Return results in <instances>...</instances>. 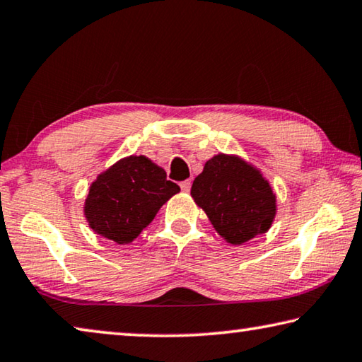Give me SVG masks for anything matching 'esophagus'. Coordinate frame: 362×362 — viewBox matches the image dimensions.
<instances>
[{"mask_svg": "<svg viewBox=\"0 0 362 362\" xmlns=\"http://www.w3.org/2000/svg\"><path fill=\"white\" fill-rule=\"evenodd\" d=\"M180 186H181L182 191H185V192H189V191H191V186H192V182L189 181V180H186V181H182Z\"/></svg>", "mask_w": 362, "mask_h": 362, "instance_id": "obj_1", "label": "esophagus"}]
</instances>
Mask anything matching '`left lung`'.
Here are the masks:
<instances>
[{
  "label": "left lung",
  "mask_w": 362,
  "mask_h": 362,
  "mask_svg": "<svg viewBox=\"0 0 362 362\" xmlns=\"http://www.w3.org/2000/svg\"><path fill=\"white\" fill-rule=\"evenodd\" d=\"M194 202L229 244L240 245L271 228L276 195L257 168L220 153L205 163L192 182Z\"/></svg>",
  "instance_id": "left-lung-1"
}]
</instances>
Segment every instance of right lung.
Instances as JSON below:
<instances>
[{
  "instance_id": "right-lung-1",
  "label": "right lung",
  "mask_w": 362,
  "mask_h": 362,
  "mask_svg": "<svg viewBox=\"0 0 362 362\" xmlns=\"http://www.w3.org/2000/svg\"><path fill=\"white\" fill-rule=\"evenodd\" d=\"M180 186L144 156L118 160L98 176L88 192L85 216L90 228L117 244H129L149 224Z\"/></svg>"
}]
</instances>
